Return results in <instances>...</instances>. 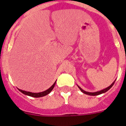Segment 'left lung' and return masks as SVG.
I'll use <instances>...</instances> for the list:
<instances>
[{"instance_id": "8db88e82", "label": "left lung", "mask_w": 126, "mask_h": 126, "mask_svg": "<svg viewBox=\"0 0 126 126\" xmlns=\"http://www.w3.org/2000/svg\"><path fill=\"white\" fill-rule=\"evenodd\" d=\"M115 80L114 81H113V83L111 84V85H110L109 86H108L107 88H106L105 89H103V90H100V91H98V92H86V91H84V90H83V89L81 88L80 86H79L78 84H77V86H78V87L79 88V90H81V92H83V93H84V94H88V95H90V96H96V95H98V94H102V93H105V92H107L108 91V90H109L112 87V86L113 85V84H114V83H115Z\"/></svg>"}]
</instances>
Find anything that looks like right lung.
Listing matches in <instances>:
<instances>
[{"label":"right lung","mask_w":126,"mask_h":126,"mask_svg":"<svg viewBox=\"0 0 126 126\" xmlns=\"http://www.w3.org/2000/svg\"><path fill=\"white\" fill-rule=\"evenodd\" d=\"M55 83H56V81H55V83H53V85H52L51 87H50L49 88L47 89V90H45V91H44V92H40V93H32V92H26V91H24V90H20V89L19 88L17 89H18L19 92H21L22 93L26 94V95H27V96H32V97H34V98H39V97H42V96H46V95H47L48 94H49V93L52 92V90H53L54 86H55Z\"/></svg>","instance_id":"add662e5"}]
</instances>
